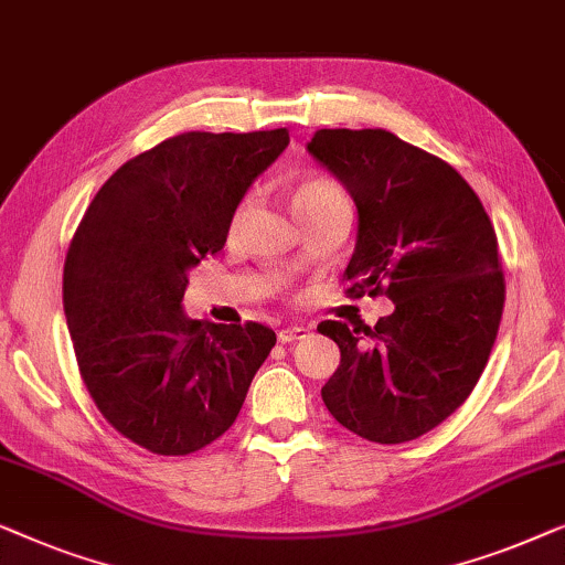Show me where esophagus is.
I'll return each mask as SVG.
<instances>
[{
  "instance_id": "1",
  "label": "esophagus",
  "mask_w": 565,
  "mask_h": 565,
  "mask_svg": "<svg viewBox=\"0 0 565 565\" xmlns=\"http://www.w3.org/2000/svg\"><path fill=\"white\" fill-rule=\"evenodd\" d=\"M309 332L307 324H291V328L279 330V343H291V340H301Z\"/></svg>"
}]
</instances>
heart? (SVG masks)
<instances>
[{
    "label": "heart",
    "instance_id": "heart-1",
    "mask_svg": "<svg viewBox=\"0 0 565 565\" xmlns=\"http://www.w3.org/2000/svg\"><path fill=\"white\" fill-rule=\"evenodd\" d=\"M335 196H345L338 181L324 179V177H312V179L299 181V184L294 186L291 204H294V212H301V210H307V206H312V204L335 200ZM248 206H250V200H243L241 206H237L233 220H230V233H237V230H241Z\"/></svg>",
    "mask_w": 565,
    "mask_h": 565
}]
</instances>
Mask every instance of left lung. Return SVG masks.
<instances>
[{
  "label": "left lung",
  "mask_w": 565,
  "mask_h": 565,
  "mask_svg": "<svg viewBox=\"0 0 565 565\" xmlns=\"http://www.w3.org/2000/svg\"><path fill=\"white\" fill-rule=\"evenodd\" d=\"M307 150L359 206L345 291L394 301L373 330L317 324L340 348L322 402L365 440H415L448 419L487 369L504 309L494 225L450 163L381 127L317 130Z\"/></svg>",
  "instance_id": "obj_1"
}]
</instances>
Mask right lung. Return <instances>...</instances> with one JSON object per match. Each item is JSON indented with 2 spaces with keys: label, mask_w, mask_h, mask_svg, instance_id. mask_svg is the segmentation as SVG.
Instances as JSON below:
<instances>
[{
  "label": "right lung",
  "mask_w": 565,
  "mask_h": 565,
  "mask_svg": "<svg viewBox=\"0 0 565 565\" xmlns=\"http://www.w3.org/2000/svg\"><path fill=\"white\" fill-rule=\"evenodd\" d=\"M289 130L181 132L105 181L63 266L78 371L117 433L189 456L230 430L276 345L266 324H212L181 309L189 268L222 250L237 204Z\"/></svg>",
  "instance_id": "1"
}]
</instances>
